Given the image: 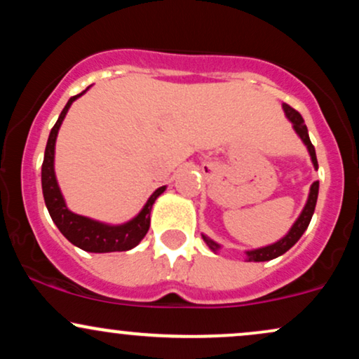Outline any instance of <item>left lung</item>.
I'll use <instances>...</instances> for the list:
<instances>
[{"label": "left lung", "mask_w": 359, "mask_h": 359, "mask_svg": "<svg viewBox=\"0 0 359 359\" xmlns=\"http://www.w3.org/2000/svg\"><path fill=\"white\" fill-rule=\"evenodd\" d=\"M282 108H283V113H285L287 119L292 123V128H294V131L297 133V137L302 140L304 145L307 147L309 155H311L312 165H314V168L317 170V167H319V165H317L316 150H314V145L311 143V138H309L307 126H306V123H304L302 116H300L297 111H295L294 108H290L288 104H282ZM317 196H319V182H314L311 185V189H309V196H307L306 205H304L302 212L299 214V217L295 219L294 224H292V228L288 229V233L285 234V236L280 238L278 241L271 243V245L262 246V248L246 250L245 251L246 262H270V259L278 258L280 255L287 253V251L290 250L292 246H294L295 243L300 240V236H302L304 231L307 229L309 222H311V219H312V214H314ZM201 236H203L205 245L209 246V250L214 251V253H219V250L222 248L219 243L211 240V238H209L208 234H204V233L201 234Z\"/></svg>", "instance_id": "obj_1"}]
</instances>
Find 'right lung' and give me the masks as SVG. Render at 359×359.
I'll use <instances>...</instances> for the list:
<instances>
[{"instance_id": "add662e5", "label": "right lung", "mask_w": 359, "mask_h": 359, "mask_svg": "<svg viewBox=\"0 0 359 359\" xmlns=\"http://www.w3.org/2000/svg\"><path fill=\"white\" fill-rule=\"evenodd\" d=\"M89 89V88H88ZM86 89V90H88ZM82 90L77 96H72L67 101L65 108L62 109L59 119L53 125L48 135L47 147H45L43 163H42V192L45 205H47L48 214H50L52 221L59 228V231L67 238L77 248L89 251V253H111V251H128L135 246L140 245V241L145 238L150 228V212L154 208L156 197L162 196L165 192L167 185H162L148 197L145 205L142 208L137 216L131 217L130 221L121 222V224H109V222H102L93 217L81 216V214L72 212L65 204L64 196L59 187L55 177V142L57 135L64 121L65 114L72 102L81 97L86 93Z\"/></svg>"}]
</instances>
